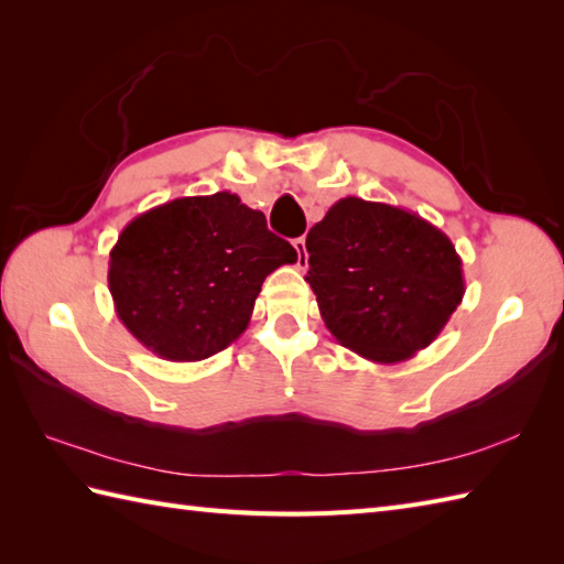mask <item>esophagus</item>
Wrapping results in <instances>:
<instances>
[{
    "mask_svg": "<svg viewBox=\"0 0 564 564\" xmlns=\"http://www.w3.org/2000/svg\"><path fill=\"white\" fill-rule=\"evenodd\" d=\"M293 247H295V251H297V267H305V261H307L305 237H297V239H293Z\"/></svg>",
    "mask_w": 564,
    "mask_h": 564,
    "instance_id": "esophagus-1",
    "label": "esophagus"
}]
</instances>
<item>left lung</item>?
Returning a JSON list of instances; mask_svg holds the SVG:
<instances>
[{
	"label": "left lung",
	"instance_id": "obj_1",
	"mask_svg": "<svg viewBox=\"0 0 564 564\" xmlns=\"http://www.w3.org/2000/svg\"><path fill=\"white\" fill-rule=\"evenodd\" d=\"M305 247V281L332 337L373 364H400L426 349L465 295L448 235L388 203L337 200Z\"/></svg>",
	"mask_w": 564,
	"mask_h": 564
}]
</instances>
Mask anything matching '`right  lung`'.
Instances as JSON below:
<instances>
[{"label":"right lung","mask_w":564,"mask_h":564,"mask_svg":"<svg viewBox=\"0 0 564 564\" xmlns=\"http://www.w3.org/2000/svg\"><path fill=\"white\" fill-rule=\"evenodd\" d=\"M297 251L239 196H186L130 220L109 259L126 329L164 361H203L242 337L261 283Z\"/></svg>","instance_id":"right-lung-1"}]
</instances>
